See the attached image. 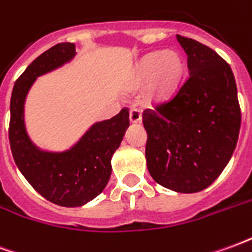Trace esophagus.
I'll return each instance as SVG.
<instances>
[{"instance_id": "esophagus-1", "label": "esophagus", "mask_w": 252, "mask_h": 252, "mask_svg": "<svg viewBox=\"0 0 252 252\" xmlns=\"http://www.w3.org/2000/svg\"><path fill=\"white\" fill-rule=\"evenodd\" d=\"M129 120L133 124H137V123H142V115H140V110L137 108H131L129 109Z\"/></svg>"}]
</instances>
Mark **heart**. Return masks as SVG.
<instances>
[{"label":"heart","mask_w":252,"mask_h":252,"mask_svg":"<svg viewBox=\"0 0 252 252\" xmlns=\"http://www.w3.org/2000/svg\"><path fill=\"white\" fill-rule=\"evenodd\" d=\"M182 71L184 62L178 52H154L139 62L136 79L142 83L151 79L153 95L155 98H163L173 92Z\"/></svg>","instance_id":"b5f03b06"}]
</instances>
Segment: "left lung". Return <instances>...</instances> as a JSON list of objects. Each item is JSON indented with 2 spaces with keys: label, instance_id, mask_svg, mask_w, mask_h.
Instances as JSON below:
<instances>
[{
  "label": "left lung",
  "instance_id": "obj_1",
  "mask_svg": "<svg viewBox=\"0 0 252 252\" xmlns=\"http://www.w3.org/2000/svg\"><path fill=\"white\" fill-rule=\"evenodd\" d=\"M177 40L188 55L189 77L169 101L143 112L146 158L157 184L195 193L229 162L242 113L229 64L198 41L180 35Z\"/></svg>",
  "mask_w": 252,
  "mask_h": 252
}]
</instances>
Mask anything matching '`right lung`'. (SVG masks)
Wrapping results in <instances>:
<instances>
[{"mask_svg": "<svg viewBox=\"0 0 252 252\" xmlns=\"http://www.w3.org/2000/svg\"><path fill=\"white\" fill-rule=\"evenodd\" d=\"M74 55L72 43H59L25 68L13 86L9 121L10 150L21 174L46 200L67 208L83 205L105 189L112 157L129 126V110L123 108L115 117L90 126L64 153H46L31 142L24 126L25 97L36 78L71 61Z\"/></svg>", "mask_w": 252, "mask_h": 252, "instance_id": "add662e5", "label": "right lung"}]
</instances>
